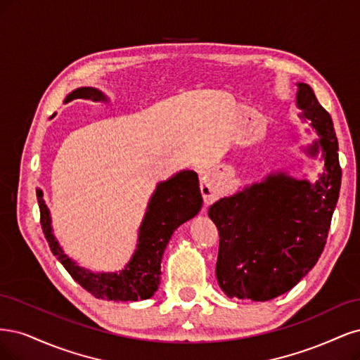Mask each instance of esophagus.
<instances>
[{
	"instance_id": "obj_1",
	"label": "esophagus",
	"mask_w": 360,
	"mask_h": 360,
	"mask_svg": "<svg viewBox=\"0 0 360 360\" xmlns=\"http://www.w3.org/2000/svg\"><path fill=\"white\" fill-rule=\"evenodd\" d=\"M202 194L206 205H211L215 199V175L214 173H205L202 176Z\"/></svg>"
}]
</instances>
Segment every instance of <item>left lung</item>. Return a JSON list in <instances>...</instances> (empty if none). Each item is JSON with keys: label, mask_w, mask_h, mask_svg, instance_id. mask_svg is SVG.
<instances>
[{"label": "left lung", "mask_w": 360, "mask_h": 360, "mask_svg": "<svg viewBox=\"0 0 360 360\" xmlns=\"http://www.w3.org/2000/svg\"><path fill=\"white\" fill-rule=\"evenodd\" d=\"M296 106L319 134L304 149L309 157L321 150L319 179L272 172L207 211L219 233L217 280L229 297L264 302L288 292L314 268L326 243L341 188L338 139L309 85L297 82Z\"/></svg>", "instance_id": "1"}]
</instances>
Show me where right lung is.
<instances>
[{"label":"right lung","instance_id":"obj_1","mask_svg":"<svg viewBox=\"0 0 360 360\" xmlns=\"http://www.w3.org/2000/svg\"><path fill=\"white\" fill-rule=\"evenodd\" d=\"M76 98L92 101L109 100L100 89L82 86L72 91L64 103ZM37 200L43 233L53 256H56L65 271L86 292L98 299L112 300V302L143 300L157 292L161 275V259H163L173 231L199 214L203 203L199 178L194 170H181L169 179L158 182L139 227L137 243L130 262L118 272H92L68 257L60 242L56 240L51 211L44 203L40 188H37Z\"/></svg>","mask_w":360,"mask_h":360}]
</instances>
